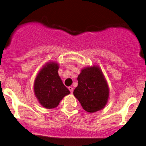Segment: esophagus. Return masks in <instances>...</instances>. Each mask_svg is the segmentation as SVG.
I'll use <instances>...</instances> for the list:
<instances>
[{
    "label": "esophagus",
    "mask_w": 146,
    "mask_h": 146,
    "mask_svg": "<svg viewBox=\"0 0 146 146\" xmlns=\"http://www.w3.org/2000/svg\"><path fill=\"white\" fill-rule=\"evenodd\" d=\"M68 90H70V92H71V93L72 94V93H73V87L69 86V87H68Z\"/></svg>",
    "instance_id": "esophagus-1"
}]
</instances>
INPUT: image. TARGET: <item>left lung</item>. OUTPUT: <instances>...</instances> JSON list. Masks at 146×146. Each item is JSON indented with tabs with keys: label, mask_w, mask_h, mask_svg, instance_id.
Masks as SVG:
<instances>
[{
	"label": "left lung",
	"mask_w": 146,
	"mask_h": 146,
	"mask_svg": "<svg viewBox=\"0 0 146 146\" xmlns=\"http://www.w3.org/2000/svg\"><path fill=\"white\" fill-rule=\"evenodd\" d=\"M73 95L83 109L90 113L103 109L109 98V87L101 68L93 65L82 68Z\"/></svg>",
	"instance_id": "1"
}]
</instances>
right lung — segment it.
<instances>
[{
	"label": "right lung",
	"mask_w": 146,
	"mask_h": 146,
	"mask_svg": "<svg viewBox=\"0 0 146 146\" xmlns=\"http://www.w3.org/2000/svg\"><path fill=\"white\" fill-rule=\"evenodd\" d=\"M58 62H47L38 71L33 83L35 96L47 109L56 108L64 97L70 93L58 75Z\"/></svg>",
	"instance_id": "1"
}]
</instances>
